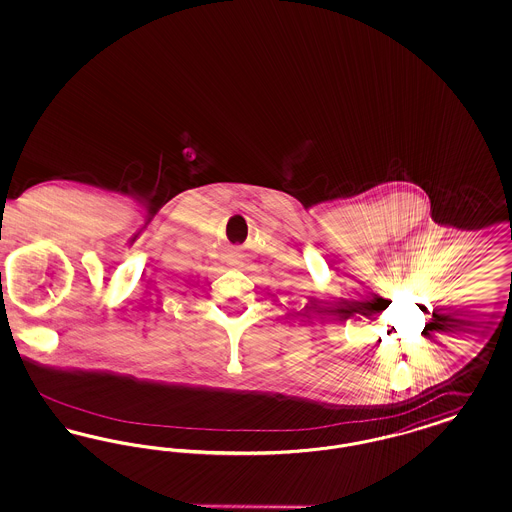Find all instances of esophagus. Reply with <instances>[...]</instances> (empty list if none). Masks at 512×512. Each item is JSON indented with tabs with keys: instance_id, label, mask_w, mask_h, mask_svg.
Wrapping results in <instances>:
<instances>
[{
	"instance_id": "1",
	"label": "esophagus",
	"mask_w": 512,
	"mask_h": 512,
	"mask_svg": "<svg viewBox=\"0 0 512 512\" xmlns=\"http://www.w3.org/2000/svg\"><path fill=\"white\" fill-rule=\"evenodd\" d=\"M232 265H234V267H242V265H244V259H242V257H236Z\"/></svg>"
}]
</instances>
